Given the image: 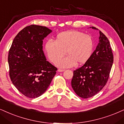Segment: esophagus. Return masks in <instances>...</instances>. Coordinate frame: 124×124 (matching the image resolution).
<instances>
[{"instance_id": "1", "label": "esophagus", "mask_w": 124, "mask_h": 124, "mask_svg": "<svg viewBox=\"0 0 124 124\" xmlns=\"http://www.w3.org/2000/svg\"><path fill=\"white\" fill-rule=\"evenodd\" d=\"M64 69H59L58 70V72H63L64 71Z\"/></svg>"}]
</instances>
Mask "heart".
<instances>
[{"mask_svg":"<svg viewBox=\"0 0 124 124\" xmlns=\"http://www.w3.org/2000/svg\"><path fill=\"white\" fill-rule=\"evenodd\" d=\"M45 49L48 59L53 63L55 62L57 66L69 68L88 61L93 53L94 41L90 35L81 31H66L58 34L55 41L47 40ZM66 52L67 57L60 59Z\"/></svg>","mask_w":124,"mask_h":124,"instance_id":"1","label":"heart"}]
</instances>
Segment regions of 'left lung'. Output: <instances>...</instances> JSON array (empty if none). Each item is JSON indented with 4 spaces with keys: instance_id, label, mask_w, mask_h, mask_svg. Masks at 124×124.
I'll return each mask as SVG.
<instances>
[{
    "instance_id": "obj_1",
    "label": "left lung",
    "mask_w": 124,
    "mask_h": 124,
    "mask_svg": "<svg viewBox=\"0 0 124 124\" xmlns=\"http://www.w3.org/2000/svg\"><path fill=\"white\" fill-rule=\"evenodd\" d=\"M93 29L98 30L94 27ZM113 55L107 37L100 31L99 43L90 58L73 71L71 86L78 96L88 98L103 89L108 80Z\"/></svg>"
}]
</instances>
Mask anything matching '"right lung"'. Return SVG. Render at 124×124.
<instances>
[{
    "label": "right lung",
    "instance_id": "1",
    "mask_svg": "<svg viewBox=\"0 0 124 124\" xmlns=\"http://www.w3.org/2000/svg\"><path fill=\"white\" fill-rule=\"evenodd\" d=\"M52 32L44 26L30 25L15 37L8 62L12 84L26 97L35 98L46 92L57 69L46 61L43 40Z\"/></svg>",
    "mask_w": 124,
    "mask_h": 124
}]
</instances>
